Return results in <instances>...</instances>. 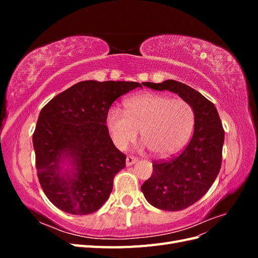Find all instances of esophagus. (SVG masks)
<instances>
[{
	"label": "esophagus",
	"instance_id": "34e87169",
	"mask_svg": "<svg viewBox=\"0 0 258 258\" xmlns=\"http://www.w3.org/2000/svg\"><path fill=\"white\" fill-rule=\"evenodd\" d=\"M137 161H138L137 158L132 157V156H128V157L126 158V165H127V167H130V166H132V165H135V163H136Z\"/></svg>",
	"mask_w": 258,
	"mask_h": 258
}]
</instances>
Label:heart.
<instances>
[{
    "label": "heart",
    "mask_w": 258,
    "mask_h": 258,
    "mask_svg": "<svg viewBox=\"0 0 258 258\" xmlns=\"http://www.w3.org/2000/svg\"><path fill=\"white\" fill-rule=\"evenodd\" d=\"M126 112L112 107L106 114V127L119 150L141 139L155 157L177 154L189 141L195 127V112L183 99H171L158 93L132 97L124 102Z\"/></svg>",
    "instance_id": "1"
}]
</instances>
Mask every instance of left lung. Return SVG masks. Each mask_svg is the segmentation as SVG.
<instances>
[{
	"mask_svg": "<svg viewBox=\"0 0 258 258\" xmlns=\"http://www.w3.org/2000/svg\"><path fill=\"white\" fill-rule=\"evenodd\" d=\"M154 90H169L187 101L195 112L194 135L185 150L168 161H156L141 190L148 204L165 211L188 208L206 195L222 165L225 132L215 105L181 82L144 83Z\"/></svg>",
	"mask_w": 258,
	"mask_h": 258,
	"instance_id": "left-lung-1",
	"label": "left lung"
}]
</instances>
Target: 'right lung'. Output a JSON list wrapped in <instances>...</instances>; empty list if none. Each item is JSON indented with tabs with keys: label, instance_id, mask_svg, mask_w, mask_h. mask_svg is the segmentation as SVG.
<instances>
[{
	"label": "right lung",
	"instance_id": "add662e5",
	"mask_svg": "<svg viewBox=\"0 0 258 258\" xmlns=\"http://www.w3.org/2000/svg\"><path fill=\"white\" fill-rule=\"evenodd\" d=\"M142 85L84 81L42 108L32 141L38 181L53 206L86 215L105 204L114 176L126 167V155L108 134L106 114L117 98Z\"/></svg>",
	"mask_w": 258,
	"mask_h": 258
}]
</instances>
